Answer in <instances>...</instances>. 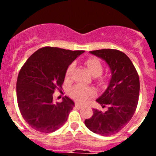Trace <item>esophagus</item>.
Masks as SVG:
<instances>
[{
    "label": "esophagus",
    "mask_w": 156,
    "mask_h": 156,
    "mask_svg": "<svg viewBox=\"0 0 156 156\" xmlns=\"http://www.w3.org/2000/svg\"><path fill=\"white\" fill-rule=\"evenodd\" d=\"M75 106H76V108H81V107H82V105L79 104V103H76Z\"/></svg>",
    "instance_id": "obj_1"
}]
</instances>
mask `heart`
I'll use <instances>...</instances> for the list:
<instances>
[{
	"instance_id": "heart-1",
	"label": "heart",
	"mask_w": 156,
	"mask_h": 156,
	"mask_svg": "<svg viewBox=\"0 0 156 156\" xmlns=\"http://www.w3.org/2000/svg\"><path fill=\"white\" fill-rule=\"evenodd\" d=\"M85 65H86L89 73L93 76H100L101 74L102 73V64L100 62V60L97 58H90L87 59L85 62ZM74 66H75L74 63H72V64L69 66L67 70H66V78H69L70 76V75H71L73 71ZM100 82L103 83L104 80L101 79ZM69 94L73 98H74L77 101H79V102L83 103L87 101L89 98L95 96L96 91L92 87H87L82 86V85H76V86L73 87L71 88Z\"/></svg>"
}]
</instances>
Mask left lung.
Returning <instances> with one entry per match:
<instances>
[{
    "label": "left lung",
    "mask_w": 156,
    "mask_h": 156,
    "mask_svg": "<svg viewBox=\"0 0 156 156\" xmlns=\"http://www.w3.org/2000/svg\"><path fill=\"white\" fill-rule=\"evenodd\" d=\"M104 60L111 71L108 87L96 100L105 107V112L93 108L94 114L84 123L88 129L102 136L119 132L131 119L138 102L140 81L134 66L126 54L114 49L90 51Z\"/></svg>",
    "instance_id": "8db88e82"
}]
</instances>
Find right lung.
Segmentation results:
<instances>
[{
    "mask_svg": "<svg viewBox=\"0 0 156 156\" xmlns=\"http://www.w3.org/2000/svg\"><path fill=\"white\" fill-rule=\"evenodd\" d=\"M45 47L34 52L18 76L16 93L19 108L25 121L34 129L51 133L62 126L75 105L65 97L62 102H53V94L61 89L66 70L83 53Z\"/></svg>",
    "mask_w": 156,
    "mask_h": 156,
    "instance_id": "add662e5",
    "label": "right lung"
}]
</instances>
